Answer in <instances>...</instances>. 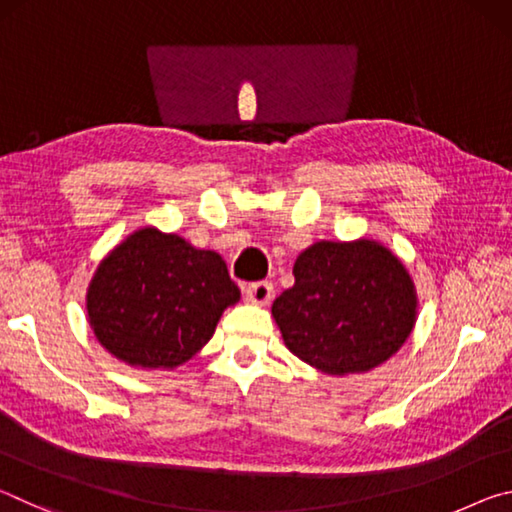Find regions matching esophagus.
<instances>
[{
	"label": "esophagus",
	"mask_w": 512,
	"mask_h": 512,
	"mask_svg": "<svg viewBox=\"0 0 512 512\" xmlns=\"http://www.w3.org/2000/svg\"><path fill=\"white\" fill-rule=\"evenodd\" d=\"M246 300L253 305H268L273 300V284L268 280H259L246 287Z\"/></svg>",
	"instance_id": "1"
}]
</instances>
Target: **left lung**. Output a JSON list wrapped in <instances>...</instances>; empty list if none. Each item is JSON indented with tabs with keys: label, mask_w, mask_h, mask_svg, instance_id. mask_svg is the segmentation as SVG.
Masks as SVG:
<instances>
[{
	"label": "left lung",
	"mask_w": 512,
	"mask_h": 512,
	"mask_svg": "<svg viewBox=\"0 0 512 512\" xmlns=\"http://www.w3.org/2000/svg\"><path fill=\"white\" fill-rule=\"evenodd\" d=\"M296 284L273 302L284 345L327 375L391 359L415 325L411 275L377 241H318L293 264Z\"/></svg>",
	"instance_id": "left-lung-1"
}]
</instances>
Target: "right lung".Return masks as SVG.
<instances>
[{
    "label": "right lung",
    "mask_w": 512,
    "mask_h": 512,
    "mask_svg": "<svg viewBox=\"0 0 512 512\" xmlns=\"http://www.w3.org/2000/svg\"><path fill=\"white\" fill-rule=\"evenodd\" d=\"M239 296L219 253L142 228L99 264L88 318L103 348L128 366L176 368L212 339Z\"/></svg>",
    "instance_id": "obj_1"
}]
</instances>
